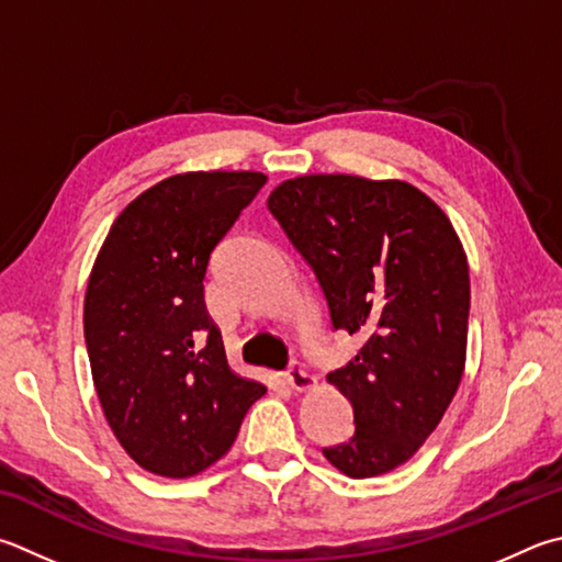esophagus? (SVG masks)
I'll list each match as a JSON object with an SVG mask.
<instances>
[{"mask_svg": "<svg viewBox=\"0 0 562 562\" xmlns=\"http://www.w3.org/2000/svg\"><path fill=\"white\" fill-rule=\"evenodd\" d=\"M284 381H288V385L294 387V391H312V387H316V379L302 369L300 361H290L288 371H284Z\"/></svg>", "mask_w": 562, "mask_h": 562, "instance_id": "34e87169", "label": "esophagus"}]
</instances>
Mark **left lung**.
Returning a JSON list of instances; mask_svg holds the SVG:
<instances>
[{
	"label": "left lung",
	"mask_w": 562,
	"mask_h": 562,
	"mask_svg": "<svg viewBox=\"0 0 562 562\" xmlns=\"http://www.w3.org/2000/svg\"><path fill=\"white\" fill-rule=\"evenodd\" d=\"M268 209L319 280L334 329L359 334L326 375L353 407L349 442L324 457L351 479L405 464L462 381L469 265L457 231L413 183L353 175L282 181Z\"/></svg>",
	"instance_id": "obj_1"
}]
</instances>
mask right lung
<instances>
[{"instance_id":"add662e5","label":"right lung","mask_w":562,"mask_h":562,"mask_svg":"<svg viewBox=\"0 0 562 562\" xmlns=\"http://www.w3.org/2000/svg\"><path fill=\"white\" fill-rule=\"evenodd\" d=\"M265 181L187 171L155 183L112 223L90 272L83 331L98 401L122 450L157 476L218 462L268 391L231 371L203 302L213 248Z\"/></svg>"}]
</instances>
